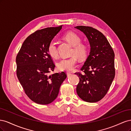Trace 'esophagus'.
<instances>
[{"label": "esophagus", "mask_w": 131, "mask_h": 131, "mask_svg": "<svg viewBox=\"0 0 131 131\" xmlns=\"http://www.w3.org/2000/svg\"><path fill=\"white\" fill-rule=\"evenodd\" d=\"M72 74L71 73H70V72H67V76L68 77H69V76H70L71 75H72Z\"/></svg>", "instance_id": "34e87169"}]
</instances>
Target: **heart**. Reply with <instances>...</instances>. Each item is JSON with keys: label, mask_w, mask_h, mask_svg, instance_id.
<instances>
[{"label": "heart", "mask_w": 131, "mask_h": 131, "mask_svg": "<svg viewBox=\"0 0 131 131\" xmlns=\"http://www.w3.org/2000/svg\"><path fill=\"white\" fill-rule=\"evenodd\" d=\"M64 39L73 47L72 54L74 56L68 58H62L57 63V67L61 71H70L74 69L78 62L77 57L84 59L88 56L89 47L85 43L81 42V38L74 32L67 33L64 36ZM47 51L51 57L56 58L58 56L57 42L55 40H51L47 46Z\"/></svg>", "instance_id": "1"}]
</instances>
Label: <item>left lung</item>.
<instances>
[{
  "label": "left lung",
  "instance_id": "1",
  "mask_svg": "<svg viewBox=\"0 0 131 131\" xmlns=\"http://www.w3.org/2000/svg\"><path fill=\"white\" fill-rule=\"evenodd\" d=\"M88 38L91 51L81 72H77L79 82L77 94L83 101L94 103L101 100L112 84L115 75L113 49L104 35L91 27H75Z\"/></svg>",
  "mask_w": 131,
  "mask_h": 131
}]
</instances>
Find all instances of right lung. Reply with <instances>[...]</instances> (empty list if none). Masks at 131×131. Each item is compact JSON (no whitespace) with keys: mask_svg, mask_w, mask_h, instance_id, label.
<instances>
[{"mask_svg":"<svg viewBox=\"0 0 131 131\" xmlns=\"http://www.w3.org/2000/svg\"><path fill=\"white\" fill-rule=\"evenodd\" d=\"M62 26L35 31L28 37L17 54L16 74L27 96L39 104H49L58 96L65 72L49 75L55 64L47 46Z\"/></svg>","mask_w":131,"mask_h":131,"instance_id":"add662e5","label":"right lung"}]
</instances>
